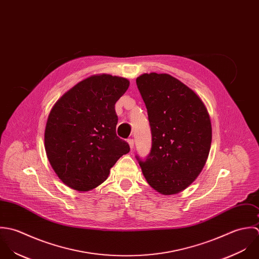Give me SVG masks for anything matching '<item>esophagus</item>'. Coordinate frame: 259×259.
<instances>
[{"instance_id": "obj_1", "label": "esophagus", "mask_w": 259, "mask_h": 259, "mask_svg": "<svg viewBox=\"0 0 259 259\" xmlns=\"http://www.w3.org/2000/svg\"><path fill=\"white\" fill-rule=\"evenodd\" d=\"M128 144H129L130 148L133 149V147H134V140L133 139H128Z\"/></svg>"}]
</instances>
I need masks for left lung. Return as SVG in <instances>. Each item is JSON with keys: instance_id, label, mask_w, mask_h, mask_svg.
Returning <instances> with one entry per match:
<instances>
[{"instance_id": "left-lung-1", "label": "left lung", "mask_w": 259, "mask_h": 259, "mask_svg": "<svg viewBox=\"0 0 259 259\" xmlns=\"http://www.w3.org/2000/svg\"><path fill=\"white\" fill-rule=\"evenodd\" d=\"M152 134L145 161L136 157L148 184L163 195L186 189L201 173L211 146L212 128L199 96L169 74L136 79Z\"/></svg>"}]
</instances>
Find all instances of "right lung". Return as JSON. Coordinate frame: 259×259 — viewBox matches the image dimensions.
Returning <instances> with one entry per match:
<instances>
[{
  "label": "right lung",
  "mask_w": 259,
  "mask_h": 259,
  "mask_svg": "<svg viewBox=\"0 0 259 259\" xmlns=\"http://www.w3.org/2000/svg\"><path fill=\"white\" fill-rule=\"evenodd\" d=\"M129 80L93 75L76 84L53 106L45 129V150L55 173L77 191H90L108 178L130 151L116 135L115 104Z\"/></svg>",
  "instance_id": "add662e5"
}]
</instances>
